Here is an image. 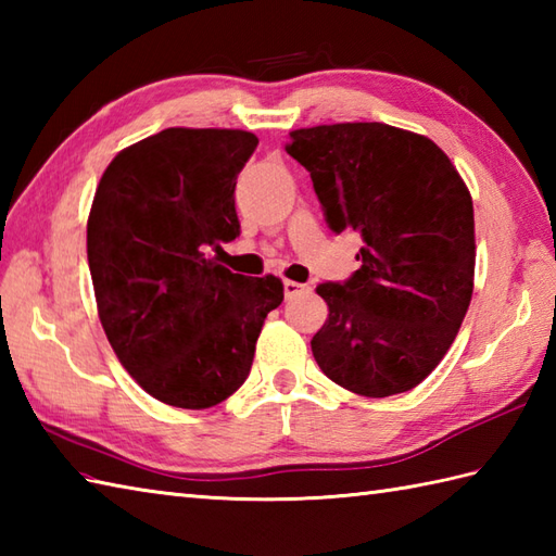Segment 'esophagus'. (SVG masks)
I'll return each instance as SVG.
<instances>
[{"label": "esophagus", "mask_w": 556, "mask_h": 556, "mask_svg": "<svg viewBox=\"0 0 556 556\" xmlns=\"http://www.w3.org/2000/svg\"><path fill=\"white\" fill-rule=\"evenodd\" d=\"M305 289H308V287H305V285H299V281H291V279H287V281H285V296H287V299L299 296V293H303Z\"/></svg>", "instance_id": "1"}]
</instances>
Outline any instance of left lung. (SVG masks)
<instances>
[{"label":"left lung","mask_w":556,"mask_h":556,"mask_svg":"<svg viewBox=\"0 0 556 556\" xmlns=\"http://www.w3.org/2000/svg\"><path fill=\"white\" fill-rule=\"evenodd\" d=\"M334 233L358 231L361 267L317 293L329 317L311 341L320 370L363 396L408 392L428 377L473 296V200L430 138L387 124L291 131Z\"/></svg>","instance_id":"1"}]
</instances>
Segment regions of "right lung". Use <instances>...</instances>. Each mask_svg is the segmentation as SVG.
<instances>
[{
    "instance_id": "obj_1",
    "label": "right lung",
    "mask_w": 556,
    "mask_h": 556,
    "mask_svg": "<svg viewBox=\"0 0 556 556\" xmlns=\"http://www.w3.org/2000/svg\"><path fill=\"white\" fill-rule=\"evenodd\" d=\"M257 138L164 128L104 169L88 217L100 323L128 375L162 404L210 408L251 372L277 277H245L210 251L241 233L233 191Z\"/></svg>"
}]
</instances>
